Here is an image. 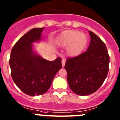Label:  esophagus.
<instances>
[{
    "label": "esophagus",
    "instance_id": "esophagus-1",
    "mask_svg": "<svg viewBox=\"0 0 120 120\" xmlns=\"http://www.w3.org/2000/svg\"><path fill=\"white\" fill-rule=\"evenodd\" d=\"M65 63H66V61L64 59H62V60H61V63H62V66L64 67V65H65Z\"/></svg>",
    "mask_w": 120,
    "mask_h": 120
}]
</instances>
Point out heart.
I'll return each mask as SVG.
<instances>
[{
	"instance_id": "obj_1",
	"label": "heart",
	"mask_w": 120,
	"mask_h": 120,
	"mask_svg": "<svg viewBox=\"0 0 120 120\" xmlns=\"http://www.w3.org/2000/svg\"><path fill=\"white\" fill-rule=\"evenodd\" d=\"M57 44L61 48H67V53L70 57L80 54L87 43V36L78 31L68 30L63 32L57 39Z\"/></svg>"
}]
</instances>
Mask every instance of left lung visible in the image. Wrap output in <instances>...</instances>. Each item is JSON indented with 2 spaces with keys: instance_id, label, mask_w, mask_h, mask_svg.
Instances as JSON below:
<instances>
[{
  "instance_id": "1",
  "label": "left lung",
  "mask_w": 120,
  "mask_h": 120,
  "mask_svg": "<svg viewBox=\"0 0 120 120\" xmlns=\"http://www.w3.org/2000/svg\"><path fill=\"white\" fill-rule=\"evenodd\" d=\"M88 32L91 41L87 50L67 59L64 66L70 88L79 96L96 92L109 71V56L105 44L93 32Z\"/></svg>"
}]
</instances>
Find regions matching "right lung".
Here are the masks:
<instances>
[{"label": "right lung", "instance_id": "obj_1", "mask_svg": "<svg viewBox=\"0 0 120 120\" xmlns=\"http://www.w3.org/2000/svg\"><path fill=\"white\" fill-rule=\"evenodd\" d=\"M44 29L34 28L20 38L13 47L9 59L14 83L22 92L32 96L47 92L62 66L60 57L48 61L33 49V43L42 39Z\"/></svg>", "mask_w": 120, "mask_h": 120}]
</instances>
